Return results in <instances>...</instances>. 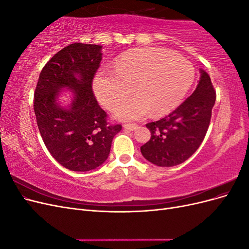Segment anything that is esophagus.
I'll return each mask as SVG.
<instances>
[{"label":"esophagus","mask_w":249,"mask_h":249,"mask_svg":"<svg viewBox=\"0 0 249 249\" xmlns=\"http://www.w3.org/2000/svg\"><path fill=\"white\" fill-rule=\"evenodd\" d=\"M124 129L127 131H135L137 129V124H124Z\"/></svg>","instance_id":"obj_1"}]
</instances>
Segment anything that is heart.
<instances>
[{
	"instance_id": "obj_1",
	"label": "heart",
	"mask_w": 249,
	"mask_h": 249,
	"mask_svg": "<svg viewBox=\"0 0 249 249\" xmlns=\"http://www.w3.org/2000/svg\"><path fill=\"white\" fill-rule=\"evenodd\" d=\"M194 80L192 64L183 57L160 49L126 53L101 71L93 81L96 99L106 108L114 107L133 91L137 95L120 103L113 111L122 120H137L148 115L162 116L183 102Z\"/></svg>"
}]
</instances>
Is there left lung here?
I'll return each instance as SVG.
<instances>
[{"instance_id":"obj_1","label":"left lung","mask_w":249,"mask_h":249,"mask_svg":"<svg viewBox=\"0 0 249 249\" xmlns=\"http://www.w3.org/2000/svg\"><path fill=\"white\" fill-rule=\"evenodd\" d=\"M215 101L211 78L200 70L194 92L168 116L146 124L152 136L140 147L142 156L160 167L176 166L189 159L206 136Z\"/></svg>"}]
</instances>
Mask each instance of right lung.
<instances>
[{
  "instance_id": "right-lung-1",
  "label": "right lung",
  "mask_w": 249,
  "mask_h": 249,
  "mask_svg": "<svg viewBox=\"0 0 249 249\" xmlns=\"http://www.w3.org/2000/svg\"><path fill=\"white\" fill-rule=\"evenodd\" d=\"M102 48L80 42L63 48L44 65L35 89L34 112L44 144L58 163L72 171L101 166L122 130L120 124H108L92 91ZM64 89L73 94L67 107L57 100Z\"/></svg>"
}]
</instances>
